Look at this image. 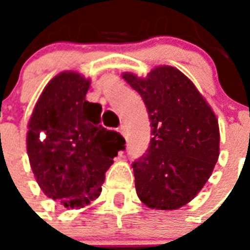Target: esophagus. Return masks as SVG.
Listing matches in <instances>:
<instances>
[{"label":"esophagus","mask_w":250,"mask_h":250,"mask_svg":"<svg viewBox=\"0 0 250 250\" xmlns=\"http://www.w3.org/2000/svg\"><path fill=\"white\" fill-rule=\"evenodd\" d=\"M118 131H119V132H121L122 135H123V136L125 137V125H119V128H118Z\"/></svg>","instance_id":"esophagus-1"}]
</instances>
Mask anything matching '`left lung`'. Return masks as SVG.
<instances>
[{"label":"left lung","instance_id":"1","mask_svg":"<svg viewBox=\"0 0 250 250\" xmlns=\"http://www.w3.org/2000/svg\"><path fill=\"white\" fill-rule=\"evenodd\" d=\"M122 78L144 100L152 125L148 150L132 165L137 196L150 209H179L197 196L217 164L215 113L172 66H158L145 78L132 72Z\"/></svg>","mask_w":250,"mask_h":250}]
</instances>
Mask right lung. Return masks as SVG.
I'll return each instance as SVG.
<instances>
[{"label":"right lung","instance_id":"1","mask_svg":"<svg viewBox=\"0 0 250 250\" xmlns=\"http://www.w3.org/2000/svg\"><path fill=\"white\" fill-rule=\"evenodd\" d=\"M90 80L76 71L53 78L33 107L27 131L29 165L46 196L67 209L89 205L125 141L104 128L101 105L86 101Z\"/></svg>","mask_w":250,"mask_h":250}]
</instances>
